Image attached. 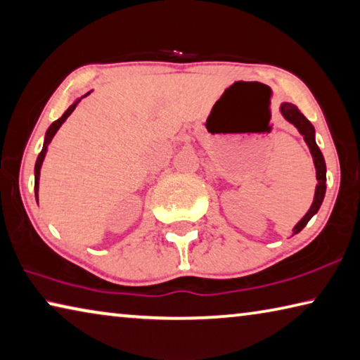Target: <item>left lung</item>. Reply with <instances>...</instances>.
I'll use <instances>...</instances> for the list:
<instances>
[{
	"label": "left lung",
	"mask_w": 360,
	"mask_h": 360,
	"mask_svg": "<svg viewBox=\"0 0 360 360\" xmlns=\"http://www.w3.org/2000/svg\"><path fill=\"white\" fill-rule=\"evenodd\" d=\"M281 112H282L283 118L287 120V122L292 123L293 127L298 129L301 134H303L306 144L311 150L314 167H316V176H317V186H316V193H314L312 205H311L309 211H307V213L303 216V219H301L298 224L293 227V236H295V233H298L304 229V226L309 222L312 216L317 213L319 208H321L323 197H325V189H327V186H325V182H327V167H325V160H323L322 152L316 144V129H314L309 120H307L303 113L298 110V107L290 104V102H283V104L281 105Z\"/></svg>",
	"instance_id": "1"
}]
</instances>
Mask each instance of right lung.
Instances as JSON below:
<instances>
[{"mask_svg":"<svg viewBox=\"0 0 360 360\" xmlns=\"http://www.w3.org/2000/svg\"><path fill=\"white\" fill-rule=\"evenodd\" d=\"M89 93H86L84 96H82V98L79 99H77L75 102H73V104L67 108V110L64 112V115H62L59 120H56V122L51 124V127L48 128V131H46V136H44V144H43V149H41V152H39V155H38V158H37V163H35V197H37V200H38V186H39V169H41V165H43V160H44V155H46V152H48V146H49V142L53 141V138H54V134L57 133V129H59L60 127H62V123L65 122V120L70 117V113L75 110V107L78 105V102L82 101L83 98H86Z\"/></svg>","mask_w":360,"mask_h":360,"instance_id":"1","label":"right lung"}]
</instances>
